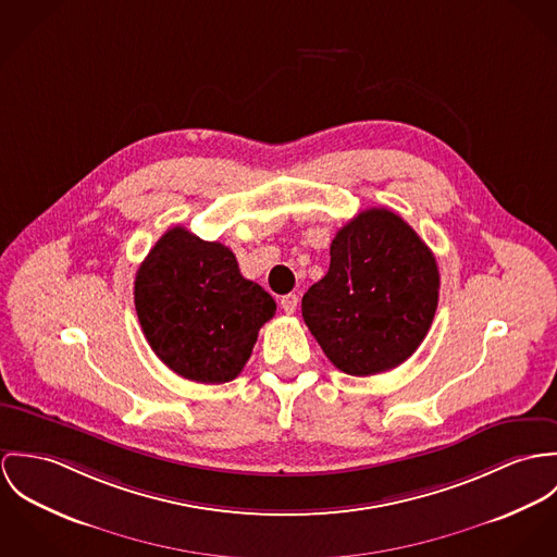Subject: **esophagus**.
<instances>
[{
	"mask_svg": "<svg viewBox=\"0 0 557 557\" xmlns=\"http://www.w3.org/2000/svg\"><path fill=\"white\" fill-rule=\"evenodd\" d=\"M282 309L286 311V313H295L297 311V306H299V297L297 295H286V297H282Z\"/></svg>",
	"mask_w": 557,
	"mask_h": 557,
	"instance_id": "1",
	"label": "esophagus"
}]
</instances>
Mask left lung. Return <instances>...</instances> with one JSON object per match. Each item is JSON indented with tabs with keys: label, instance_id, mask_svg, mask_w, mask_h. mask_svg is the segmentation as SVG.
Listing matches in <instances>:
<instances>
[{
	"label": "left lung",
	"instance_id": "8db88e82",
	"mask_svg": "<svg viewBox=\"0 0 557 557\" xmlns=\"http://www.w3.org/2000/svg\"><path fill=\"white\" fill-rule=\"evenodd\" d=\"M437 290L432 249L397 213L373 207L337 231L329 271L304 295L301 311L337 370L373 375L414 355Z\"/></svg>",
	"mask_w": 557,
	"mask_h": 557
}]
</instances>
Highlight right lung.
I'll return each mask as SVG.
<instances>
[{
	"mask_svg": "<svg viewBox=\"0 0 557 557\" xmlns=\"http://www.w3.org/2000/svg\"><path fill=\"white\" fill-rule=\"evenodd\" d=\"M134 306L158 359L200 384L235 380L275 313L271 295L242 275L231 249L182 226L166 231L138 267Z\"/></svg>",
	"mask_w": 557,
	"mask_h": 557,
	"instance_id": "add662e5",
	"label": "right lung"
}]
</instances>
